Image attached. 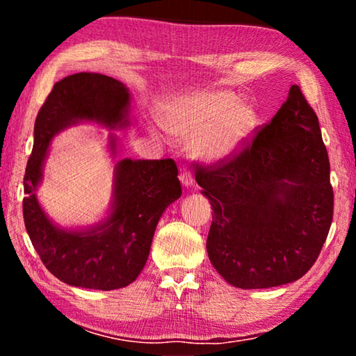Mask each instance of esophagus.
Returning <instances> with one entry per match:
<instances>
[{
  "mask_svg": "<svg viewBox=\"0 0 356 356\" xmlns=\"http://www.w3.org/2000/svg\"><path fill=\"white\" fill-rule=\"evenodd\" d=\"M179 179H180V182H182V185H185V186H191V185H193V182H195V180H193L191 172H190L188 170L180 171V174H179Z\"/></svg>",
  "mask_w": 356,
  "mask_h": 356,
  "instance_id": "1",
  "label": "esophagus"
}]
</instances>
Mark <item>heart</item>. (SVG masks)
Segmentation results:
<instances>
[{
	"label": "heart",
	"mask_w": 356,
	"mask_h": 356,
	"mask_svg": "<svg viewBox=\"0 0 356 356\" xmlns=\"http://www.w3.org/2000/svg\"><path fill=\"white\" fill-rule=\"evenodd\" d=\"M168 134L186 138L196 160H226L248 141L257 124L254 108L231 91H191L177 95L160 110Z\"/></svg>",
	"instance_id": "1"
}]
</instances>
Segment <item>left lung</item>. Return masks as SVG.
<instances>
[{"mask_svg": "<svg viewBox=\"0 0 356 356\" xmlns=\"http://www.w3.org/2000/svg\"><path fill=\"white\" fill-rule=\"evenodd\" d=\"M195 177L213 210L209 259L229 284L282 286L314 265L333 220V186L318 119L297 84L242 152L197 165Z\"/></svg>", "mask_w": 356, "mask_h": 356, "instance_id": "obj_1", "label": "left lung"}]
</instances>
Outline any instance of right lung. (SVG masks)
<instances>
[{
	"label": "right lung",
	"mask_w": 356,
	"mask_h": 356,
	"mask_svg": "<svg viewBox=\"0 0 356 356\" xmlns=\"http://www.w3.org/2000/svg\"><path fill=\"white\" fill-rule=\"evenodd\" d=\"M130 92L111 76L80 72L53 86L34 124V146L25 172L23 218L34 250L48 272L69 286L113 291L134 282L146 265L155 227L182 186L172 159H122L114 168L110 215L94 226L65 229L53 222L35 196L53 138L80 122L110 130L130 120ZM116 155L118 138L110 135Z\"/></svg>",
	"instance_id": "right-lung-1"
}]
</instances>
